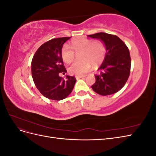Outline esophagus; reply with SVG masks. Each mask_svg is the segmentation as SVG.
I'll list each match as a JSON object with an SVG mask.
<instances>
[{"instance_id": "esophagus-1", "label": "esophagus", "mask_w": 156, "mask_h": 156, "mask_svg": "<svg viewBox=\"0 0 156 156\" xmlns=\"http://www.w3.org/2000/svg\"><path fill=\"white\" fill-rule=\"evenodd\" d=\"M76 77V79H81V78H83V77H84V76H76L75 77Z\"/></svg>"}]
</instances>
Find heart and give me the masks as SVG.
I'll list each match as a JSON object with an SVG mask.
<instances>
[{
  "label": "heart",
  "mask_w": 156,
  "mask_h": 156,
  "mask_svg": "<svg viewBox=\"0 0 156 156\" xmlns=\"http://www.w3.org/2000/svg\"><path fill=\"white\" fill-rule=\"evenodd\" d=\"M70 47L75 53L81 52L79 55L81 60L74 62L68 68L69 73L81 76L89 72L91 66L97 68L102 64L106 55V47L101 41H94L84 37H77L70 42ZM61 56L64 62L70 64L75 57L74 52L64 45L61 49Z\"/></svg>",
  "instance_id": "obj_1"
}]
</instances>
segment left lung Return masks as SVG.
Here are the masks:
<instances>
[{
    "label": "left lung",
    "mask_w": 156,
    "mask_h": 156,
    "mask_svg": "<svg viewBox=\"0 0 156 156\" xmlns=\"http://www.w3.org/2000/svg\"><path fill=\"white\" fill-rule=\"evenodd\" d=\"M88 36L102 41L106 47L105 57L98 68L100 73L95 75L96 82L92 86V90L101 96L119 92L125 85L130 74L128 48L116 35L99 32Z\"/></svg>",
    "instance_id": "left-lung-1"
}]
</instances>
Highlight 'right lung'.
<instances>
[{
    "instance_id": "obj_1",
    "label": "right lung",
    "mask_w": 156,
    "mask_h": 156,
    "mask_svg": "<svg viewBox=\"0 0 156 156\" xmlns=\"http://www.w3.org/2000/svg\"><path fill=\"white\" fill-rule=\"evenodd\" d=\"M71 37L52 39L42 44L33 56L32 76L36 88L42 95L53 100H62L72 92L76 79L66 75V79L59 73H66L61 56L63 44Z\"/></svg>"
}]
</instances>
